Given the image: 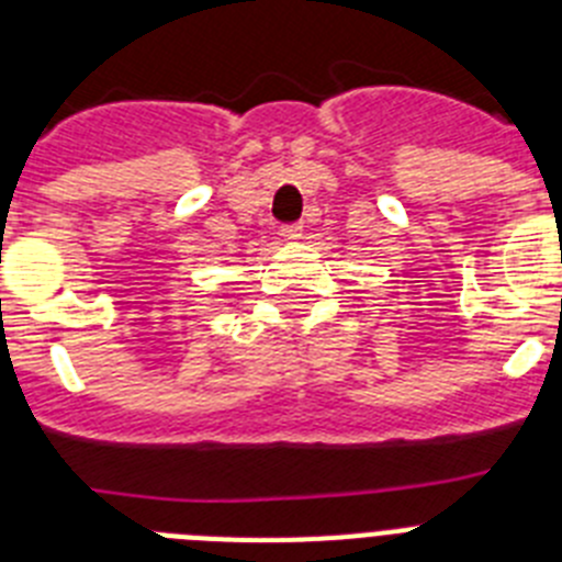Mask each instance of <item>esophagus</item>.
Returning <instances> with one entry per match:
<instances>
[{
    "label": "esophagus",
    "instance_id": "1",
    "mask_svg": "<svg viewBox=\"0 0 562 562\" xmlns=\"http://www.w3.org/2000/svg\"><path fill=\"white\" fill-rule=\"evenodd\" d=\"M301 231H304V225L301 222H290V225H281V236L284 238H301Z\"/></svg>",
    "mask_w": 562,
    "mask_h": 562
}]
</instances>
